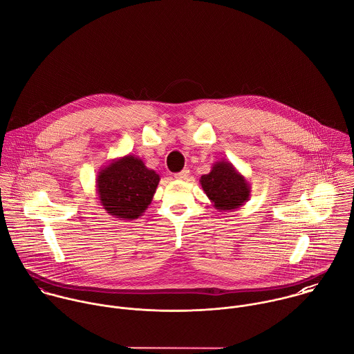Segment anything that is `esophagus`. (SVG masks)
I'll return each instance as SVG.
<instances>
[{
	"mask_svg": "<svg viewBox=\"0 0 354 354\" xmlns=\"http://www.w3.org/2000/svg\"><path fill=\"white\" fill-rule=\"evenodd\" d=\"M189 176H190V171H189V169H183V171H180L179 174L175 175V179H178V180H186Z\"/></svg>",
	"mask_w": 354,
	"mask_h": 354,
	"instance_id": "esophagus-1",
	"label": "esophagus"
}]
</instances>
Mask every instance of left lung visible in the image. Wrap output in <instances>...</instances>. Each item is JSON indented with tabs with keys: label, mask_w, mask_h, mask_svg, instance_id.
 <instances>
[{
	"label": "left lung",
	"mask_w": 354,
	"mask_h": 354,
	"mask_svg": "<svg viewBox=\"0 0 354 354\" xmlns=\"http://www.w3.org/2000/svg\"><path fill=\"white\" fill-rule=\"evenodd\" d=\"M200 185L218 211H236L250 200L251 185L226 160L216 161L211 172L203 175Z\"/></svg>",
	"instance_id": "obj_1"
}]
</instances>
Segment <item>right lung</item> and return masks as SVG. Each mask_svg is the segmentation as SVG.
Masks as SVG:
<instances>
[{"mask_svg":"<svg viewBox=\"0 0 354 354\" xmlns=\"http://www.w3.org/2000/svg\"><path fill=\"white\" fill-rule=\"evenodd\" d=\"M160 175L149 169L142 158L124 156L102 167L96 178L99 203L109 215L131 221L138 219L150 205Z\"/></svg>","mask_w":354,"mask_h":354,"instance_id":"obj_1","label":"right lung"}]
</instances>
